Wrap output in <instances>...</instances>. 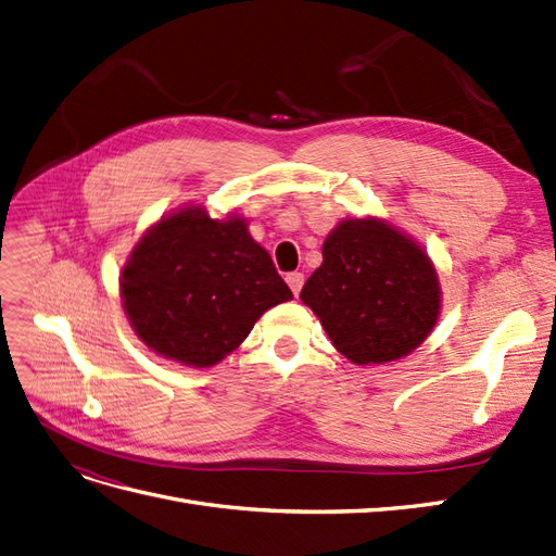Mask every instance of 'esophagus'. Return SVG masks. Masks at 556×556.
I'll list each match as a JSON object with an SVG mask.
<instances>
[{
	"mask_svg": "<svg viewBox=\"0 0 556 556\" xmlns=\"http://www.w3.org/2000/svg\"><path fill=\"white\" fill-rule=\"evenodd\" d=\"M288 285H290V290L294 292V296H299V292H301V288H304V274H299V271H292V274H288Z\"/></svg>",
	"mask_w": 556,
	"mask_h": 556,
	"instance_id": "1",
	"label": "esophagus"
}]
</instances>
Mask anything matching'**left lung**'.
<instances>
[{
  "label": "left lung",
  "instance_id": "8db88e82",
  "mask_svg": "<svg viewBox=\"0 0 556 556\" xmlns=\"http://www.w3.org/2000/svg\"><path fill=\"white\" fill-rule=\"evenodd\" d=\"M333 348L355 364L406 357L441 311L439 276L427 252L376 217L336 227L323 264L301 290Z\"/></svg>",
  "mask_w": 556,
  "mask_h": 556
}]
</instances>
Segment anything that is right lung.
Listing matches in <instances>:
<instances>
[{
    "label": "right lung",
    "instance_id": "right-lung-1",
    "mask_svg": "<svg viewBox=\"0 0 556 556\" xmlns=\"http://www.w3.org/2000/svg\"><path fill=\"white\" fill-rule=\"evenodd\" d=\"M121 292L139 339L194 368L227 357L268 308L292 299L245 220H213L201 206L146 231L123 268Z\"/></svg>",
    "mask_w": 556,
    "mask_h": 556
}]
</instances>
